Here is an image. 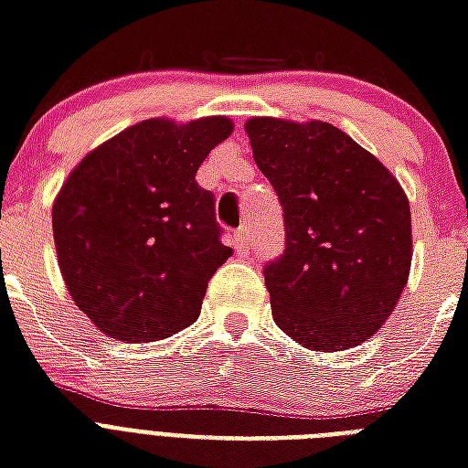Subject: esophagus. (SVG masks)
Instances as JSON below:
<instances>
[{"label": "esophagus", "instance_id": "esophagus-1", "mask_svg": "<svg viewBox=\"0 0 468 468\" xmlns=\"http://www.w3.org/2000/svg\"><path fill=\"white\" fill-rule=\"evenodd\" d=\"M233 248H235V252H238V255H248V250H250L248 228H240V230H235Z\"/></svg>", "mask_w": 468, "mask_h": 468}]
</instances>
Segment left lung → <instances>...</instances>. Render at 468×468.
<instances>
[{"instance_id":"obj_1","label":"left lung","mask_w":468,"mask_h":468,"mask_svg":"<svg viewBox=\"0 0 468 468\" xmlns=\"http://www.w3.org/2000/svg\"><path fill=\"white\" fill-rule=\"evenodd\" d=\"M245 131L284 211L286 248L264 264L274 323L318 352L369 340L410 271V206L400 184L323 121L250 119Z\"/></svg>"}]
</instances>
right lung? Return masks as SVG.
Here are the masks:
<instances>
[{
	"label": "right lung",
	"instance_id": "obj_1",
	"mask_svg": "<svg viewBox=\"0 0 468 468\" xmlns=\"http://www.w3.org/2000/svg\"><path fill=\"white\" fill-rule=\"evenodd\" d=\"M233 131L223 116L150 119L84 157L53 206L62 279L99 330L153 342L189 327L233 250L197 169Z\"/></svg>",
	"mask_w": 468,
	"mask_h": 468
}]
</instances>
